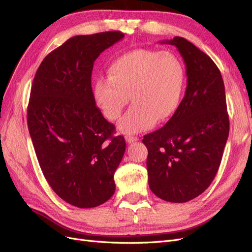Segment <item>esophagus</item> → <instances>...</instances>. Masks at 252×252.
<instances>
[{
    "label": "esophagus",
    "instance_id": "34e87169",
    "mask_svg": "<svg viewBox=\"0 0 252 252\" xmlns=\"http://www.w3.org/2000/svg\"><path fill=\"white\" fill-rule=\"evenodd\" d=\"M125 139H126V142H127L128 144H131V143L136 142V141L139 140L138 138H136V136H134V135H130V134H127V135L125 136Z\"/></svg>",
    "mask_w": 252,
    "mask_h": 252
}]
</instances>
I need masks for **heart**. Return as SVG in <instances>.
Instances as JSON below:
<instances>
[{
    "mask_svg": "<svg viewBox=\"0 0 252 252\" xmlns=\"http://www.w3.org/2000/svg\"><path fill=\"white\" fill-rule=\"evenodd\" d=\"M185 87V68L169 50L139 48L112 61L108 78L94 82V98L104 116L117 120L131 96L133 102L118 128L138 133L157 122L169 120L178 110Z\"/></svg>",
    "mask_w": 252,
    "mask_h": 252,
    "instance_id": "heart-1",
    "label": "heart"
}]
</instances>
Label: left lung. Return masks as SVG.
I'll return each instance as SVG.
<instances>
[{
    "instance_id": "left-lung-1",
    "label": "left lung",
    "mask_w": 252,
    "mask_h": 252,
    "mask_svg": "<svg viewBox=\"0 0 252 252\" xmlns=\"http://www.w3.org/2000/svg\"><path fill=\"white\" fill-rule=\"evenodd\" d=\"M178 48L186 66L187 87L178 110L164 127L144 135L151 191L185 203L209 187L229 134L225 87L218 66L184 37L161 41Z\"/></svg>"
}]
</instances>
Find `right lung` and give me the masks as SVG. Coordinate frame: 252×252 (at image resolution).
I'll list each match as a JSON object with an SVG mask.
<instances>
[{"label":"right lung","instance_id":"right-lung-1","mask_svg":"<svg viewBox=\"0 0 252 252\" xmlns=\"http://www.w3.org/2000/svg\"><path fill=\"white\" fill-rule=\"evenodd\" d=\"M120 32L75 35L43 60L27 110V123L45 179L61 199L79 208L108 201L126 143L95 106L94 61L121 41Z\"/></svg>","mask_w":252,"mask_h":252}]
</instances>
